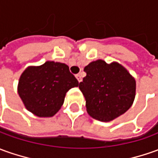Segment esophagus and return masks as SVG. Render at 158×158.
<instances>
[{
    "label": "esophagus",
    "instance_id": "1",
    "mask_svg": "<svg viewBox=\"0 0 158 158\" xmlns=\"http://www.w3.org/2000/svg\"><path fill=\"white\" fill-rule=\"evenodd\" d=\"M76 78H77L79 82H81V81H82V77H81V75L80 74H76Z\"/></svg>",
    "mask_w": 158,
    "mask_h": 158
}]
</instances>
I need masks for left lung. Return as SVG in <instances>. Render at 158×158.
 <instances>
[{
  "label": "left lung",
  "mask_w": 158,
  "mask_h": 158,
  "mask_svg": "<svg viewBox=\"0 0 158 158\" xmlns=\"http://www.w3.org/2000/svg\"><path fill=\"white\" fill-rule=\"evenodd\" d=\"M84 71L86 76L79 87L85 98L89 115L108 122L124 114L131 106L136 94V81L124 66L113 62H91Z\"/></svg>",
  "instance_id": "8db88e82"
}]
</instances>
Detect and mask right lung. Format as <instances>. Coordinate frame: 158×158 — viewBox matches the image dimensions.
<instances>
[{"instance_id":"add662e5","label":"right lung","mask_w":158,"mask_h":158,"mask_svg":"<svg viewBox=\"0 0 158 158\" xmlns=\"http://www.w3.org/2000/svg\"><path fill=\"white\" fill-rule=\"evenodd\" d=\"M79 85L74 75L64 63L47 61L40 66L27 67L21 74L18 93L26 108L34 115L46 118L56 114L65 93Z\"/></svg>"}]
</instances>
